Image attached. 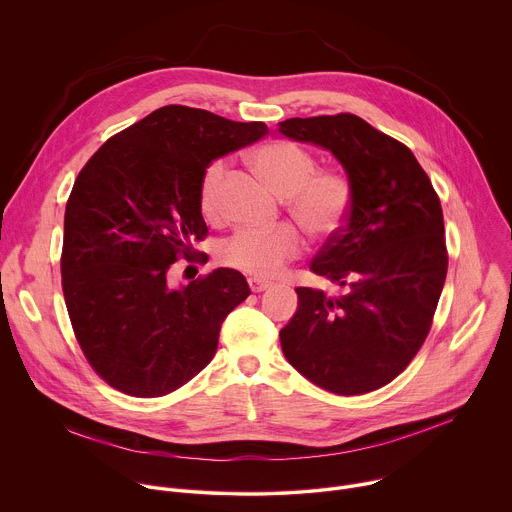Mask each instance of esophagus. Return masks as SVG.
Returning <instances> with one entry per match:
<instances>
[{"instance_id": "1", "label": "esophagus", "mask_w": 512, "mask_h": 512, "mask_svg": "<svg viewBox=\"0 0 512 512\" xmlns=\"http://www.w3.org/2000/svg\"><path fill=\"white\" fill-rule=\"evenodd\" d=\"M249 287H251V291H255V294H259V291H265L267 287H271V281L261 279V277H249Z\"/></svg>"}]
</instances>
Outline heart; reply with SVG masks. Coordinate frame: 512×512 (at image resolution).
<instances>
[{"instance_id": "heart-1", "label": "heart", "mask_w": 512, "mask_h": 512, "mask_svg": "<svg viewBox=\"0 0 512 512\" xmlns=\"http://www.w3.org/2000/svg\"><path fill=\"white\" fill-rule=\"evenodd\" d=\"M249 160L275 194L287 196L291 218L312 239L328 241L342 231L352 206V188L342 174L318 170L316 158L302 145L287 139H271L257 145ZM223 178L225 164L214 160L198 180V208L208 223H218L223 216ZM302 249L304 237L291 225H279L271 231L245 229L221 245L218 259L227 267L271 277L285 263L296 259Z\"/></svg>"}]
</instances>
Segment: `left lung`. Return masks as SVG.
Masks as SVG:
<instances>
[{
	"label": "left lung",
	"instance_id": "1",
	"mask_svg": "<svg viewBox=\"0 0 512 512\" xmlns=\"http://www.w3.org/2000/svg\"><path fill=\"white\" fill-rule=\"evenodd\" d=\"M279 131L330 150L352 188L342 231L312 261L338 294L298 287L281 350L330 393L381 389L419 352L442 296L448 249L440 196L405 143L352 113L285 119Z\"/></svg>",
	"mask_w": 512,
	"mask_h": 512
}]
</instances>
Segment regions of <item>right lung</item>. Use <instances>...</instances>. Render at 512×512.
<instances>
[{"label":"right lung","mask_w":512,"mask_h":512,"mask_svg":"<svg viewBox=\"0 0 512 512\" xmlns=\"http://www.w3.org/2000/svg\"><path fill=\"white\" fill-rule=\"evenodd\" d=\"M265 133L261 121L166 105L109 137L79 172L64 210L62 291L85 358L113 389L162 397L212 360L221 324L251 289L227 267L180 289L168 271L198 261L194 243L208 235L204 168Z\"/></svg>","instance_id":"obj_1"}]
</instances>
